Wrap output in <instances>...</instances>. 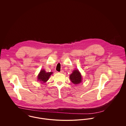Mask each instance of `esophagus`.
Here are the masks:
<instances>
[{"label": "esophagus", "mask_w": 126, "mask_h": 126, "mask_svg": "<svg viewBox=\"0 0 126 126\" xmlns=\"http://www.w3.org/2000/svg\"><path fill=\"white\" fill-rule=\"evenodd\" d=\"M64 72V71H63V70H61V71H60V73H63Z\"/></svg>", "instance_id": "1"}]
</instances>
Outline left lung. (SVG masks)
<instances>
[{
	"instance_id": "obj_1",
	"label": "left lung",
	"mask_w": 126,
	"mask_h": 126,
	"mask_svg": "<svg viewBox=\"0 0 126 126\" xmlns=\"http://www.w3.org/2000/svg\"><path fill=\"white\" fill-rule=\"evenodd\" d=\"M70 79L74 84H79L81 82V76L78 70L74 71L70 76Z\"/></svg>"
}]
</instances>
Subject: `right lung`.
Segmentation results:
<instances>
[{
	"label": "right lung",
	"mask_w": 126,
	"mask_h": 126,
	"mask_svg": "<svg viewBox=\"0 0 126 126\" xmlns=\"http://www.w3.org/2000/svg\"><path fill=\"white\" fill-rule=\"evenodd\" d=\"M52 74V72L47 73L44 70H41L38 76V79L39 80L41 81L42 83L46 82L50 76Z\"/></svg>",
	"instance_id": "right-lung-1"
}]
</instances>
